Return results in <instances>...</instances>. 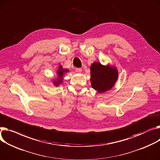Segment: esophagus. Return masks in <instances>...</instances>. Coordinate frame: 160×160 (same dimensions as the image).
I'll use <instances>...</instances> for the list:
<instances>
[{
  "label": "esophagus",
  "instance_id": "1",
  "mask_svg": "<svg viewBox=\"0 0 160 160\" xmlns=\"http://www.w3.org/2000/svg\"><path fill=\"white\" fill-rule=\"evenodd\" d=\"M75 71H76L77 72H81L82 69V68H76Z\"/></svg>",
  "mask_w": 160,
  "mask_h": 160
}]
</instances>
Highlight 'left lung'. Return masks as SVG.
<instances>
[{"instance_id": "obj_1", "label": "left lung", "mask_w": 160, "mask_h": 160, "mask_svg": "<svg viewBox=\"0 0 160 160\" xmlns=\"http://www.w3.org/2000/svg\"><path fill=\"white\" fill-rule=\"evenodd\" d=\"M90 69L91 86L100 93L110 90L118 77V70L116 68L103 66L99 62H94Z\"/></svg>"}]
</instances>
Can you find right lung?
<instances>
[{
	"instance_id": "1",
	"label": "right lung",
	"mask_w": 160,
	"mask_h": 160,
	"mask_svg": "<svg viewBox=\"0 0 160 160\" xmlns=\"http://www.w3.org/2000/svg\"><path fill=\"white\" fill-rule=\"evenodd\" d=\"M68 69H64L62 68V66H60L59 68H58V69L57 71V74H58V78L55 80L54 81H53V83H54V85L55 86H59V84L61 83L62 82V80H63V75L64 74L65 72H68Z\"/></svg>"
}]
</instances>
